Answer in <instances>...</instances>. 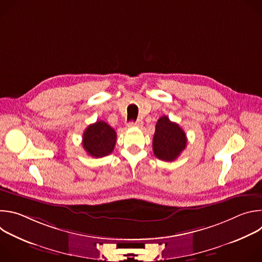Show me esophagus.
<instances>
[{
  "label": "esophagus",
  "instance_id": "esophagus-1",
  "mask_svg": "<svg viewBox=\"0 0 262 262\" xmlns=\"http://www.w3.org/2000/svg\"><path fill=\"white\" fill-rule=\"evenodd\" d=\"M143 125V121L142 120H137V121H129L127 123V127H141Z\"/></svg>",
  "mask_w": 262,
  "mask_h": 262
}]
</instances>
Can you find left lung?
I'll use <instances>...</instances> for the list:
<instances>
[{
	"instance_id": "8db88e82",
	"label": "left lung",
	"mask_w": 262,
	"mask_h": 262,
	"mask_svg": "<svg viewBox=\"0 0 262 262\" xmlns=\"http://www.w3.org/2000/svg\"><path fill=\"white\" fill-rule=\"evenodd\" d=\"M186 147V135L167 116L161 117L156 125L152 149L155 156L165 162H173Z\"/></svg>"
}]
</instances>
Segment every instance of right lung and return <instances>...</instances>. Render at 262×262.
<instances>
[{
	"mask_svg": "<svg viewBox=\"0 0 262 262\" xmlns=\"http://www.w3.org/2000/svg\"><path fill=\"white\" fill-rule=\"evenodd\" d=\"M117 135L104 121L90 124L83 135V147L89 156L102 158L113 152Z\"/></svg>",
	"mask_w": 262,
	"mask_h": 262,
	"instance_id": "add662e5",
	"label": "right lung"
}]
</instances>
